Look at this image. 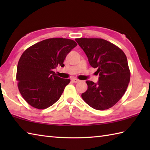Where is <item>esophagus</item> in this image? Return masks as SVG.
<instances>
[{"label":"esophagus","instance_id":"34e87169","mask_svg":"<svg viewBox=\"0 0 150 150\" xmlns=\"http://www.w3.org/2000/svg\"><path fill=\"white\" fill-rule=\"evenodd\" d=\"M71 81H72L73 82H75V83H77V82H79L81 81L80 80H79V79H76V78H73V79H71Z\"/></svg>","mask_w":150,"mask_h":150}]
</instances>
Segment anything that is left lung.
I'll use <instances>...</instances> for the list:
<instances>
[{"label": "left lung", "mask_w": 150, "mask_h": 150, "mask_svg": "<svg viewBox=\"0 0 150 150\" xmlns=\"http://www.w3.org/2000/svg\"><path fill=\"white\" fill-rule=\"evenodd\" d=\"M75 40L86 53L91 66L97 68L99 75L96 83L86 81L88 89L82 93V99L95 110L109 109L122 97L129 82L126 56L106 40L80 38Z\"/></svg>", "instance_id": "obj_1"}]
</instances>
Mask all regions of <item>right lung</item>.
Segmentation results:
<instances>
[{"label": "right lung", "mask_w": 150, "mask_h": 150, "mask_svg": "<svg viewBox=\"0 0 150 150\" xmlns=\"http://www.w3.org/2000/svg\"><path fill=\"white\" fill-rule=\"evenodd\" d=\"M77 44L74 40L55 38L40 41L28 48L17 65L18 90L27 103L46 109L58 100L70 80L57 77L53 70L63 62Z\"/></svg>", "instance_id": "add662e5"}]
</instances>
